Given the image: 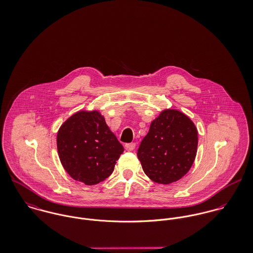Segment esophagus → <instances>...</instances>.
Wrapping results in <instances>:
<instances>
[{
    "mask_svg": "<svg viewBox=\"0 0 253 253\" xmlns=\"http://www.w3.org/2000/svg\"><path fill=\"white\" fill-rule=\"evenodd\" d=\"M135 146H136V144H135L134 142L126 143V144L125 145V147H126V149L127 151H133V150L135 149Z\"/></svg>",
    "mask_w": 253,
    "mask_h": 253,
    "instance_id": "34e87169",
    "label": "esophagus"
}]
</instances>
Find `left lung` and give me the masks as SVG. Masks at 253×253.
I'll list each match as a JSON object with an SVG mask.
<instances>
[{"label":"left lung","instance_id":"obj_1","mask_svg":"<svg viewBox=\"0 0 253 253\" xmlns=\"http://www.w3.org/2000/svg\"><path fill=\"white\" fill-rule=\"evenodd\" d=\"M198 148L195 124L175 109H166L150 126L137 150L145 174L154 182L170 184L191 169Z\"/></svg>","mask_w":253,"mask_h":253}]
</instances>
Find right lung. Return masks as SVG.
Segmentation results:
<instances>
[{
	"label": "right lung",
	"mask_w": 253,
	"mask_h": 253,
	"mask_svg": "<svg viewBox=\"0 0 253 253\" xmlns=\"http://www.w3.org/2000/svg\"><path fill=\"white\" fill-rule=\"evenodd\" d=\"M60 162L74 180L95 185L111 175L124 152L100 112L79 111L60 126L56 137Z\"/></svg>",
	"instance_id": "add662e5"
}]
</instances>
